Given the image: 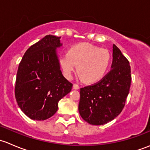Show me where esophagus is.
I'll return each instance as SVG.
<instances>
[{
	"instance_id": "obj_1",
	"label": "esophagus",
	"mask_w": 150,
	"mask_h": 150,
	"mask_svg": "<svg viewBox=\"0 0 150 150\" xmlns=\"http://www.w3.org/2000/svg\"><path fill=\"white\" fill-rule=\"evenodd\" d=\"M79 88H80V86H78V84L76 83L73 84V89H79Z\"/></svg>"
}]
</instances>
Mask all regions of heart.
Returning <instances> with one entry per match:
<instances>
[{
	"label": "heart",
	"mask_w": 150,
	"mask_h": 150,
	"mask_svg": "<svg viewBox=\"0 0 150 150\" xmlns=\"http://www.w3.org/2000/svg\"><path fill=\"white\" fill-rule=\"evenodd\" d=\"M110 61L108 50L88 43L75 45L68 54L60 57V64L64 75L70 79L78 67V72L86 83L100 81L105 75Z\"/></svg>",
	"instance_id": "obj_1"
}]
</instances>
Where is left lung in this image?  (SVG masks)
Returning a JSON list of instances; mask_svg holds the SVG:
<instances>
[{
	"mask_svg": "<svg viewBox=\"0 0 150 150\" xmlns=\"http://www.w3.org/2000/svg\"><path fill=\"white\" fill-rule=\"evenodd\" d=\"M112 69L96 83L81 88L78 110L88 123L104 125L122 112L131 87L128 60L113 44Z\"/></svg>",
	"mask_w": 150,
	"mask_h": 150,
	"instance_id": "left-lung-1",
	"label": "left lung"
}]
</instances>
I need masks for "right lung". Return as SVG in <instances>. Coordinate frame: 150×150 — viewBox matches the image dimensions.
Here are the masks:
<instances>
[{"mask_svg":"<svg viewBox=\"0 0 150 150\" xmlns=\"http://www.w3.org/2000/svg\"><path fill=\"white\" fill-rule=\"evenodd\" d=\"M60 37L45 36L22 57L16 74L14 93L22 111L35 120L54 115L58 102L71 91L72 83L62 74L56 49Z\"/></svg>","mask_w":150,"mask_h":150,"instance_id":"right-lung-1","label":"right lung"}]
</instances>
